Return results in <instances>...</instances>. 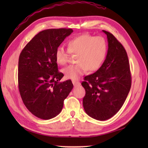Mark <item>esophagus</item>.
Listing matches in <instances>:
<instances>
[{"mask_svg": "<svg viewBox=\"0 0 148 148\" xmlns=\"http://www.w3.org/2000/svg\"><path fill=\"white\" fill-rule=\"evenodd\" d=\"M72 83H73L74 86L80 85V83L79 82V81H74V80H73V81H72Z\"/></svg>", "mask_w": 148, "mask_h": 148, "instance_id": "34e87169", "label": "esophagus"}]
</instances>
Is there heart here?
<instances>
[{
	"instance_id": "1",
	"label": "heart",
	"mask_w": 148,
	"mask_h": 148,
	"mask_svg": "<svg viewBox=\"0 0 148 148\" xmlns=\"http://www.w3.org/2000/svg\"><path fill=\"white\" fill-rule=\"evenodd\" d=\"M67 50L58 47L55 51L56 62L60 65L68 63L71 55H76L77 64L63 69L65 77L77 79L88 70L95 71L101 67L108 53V43L102 37L83 34L69 40Z\"/></svg>"
}]
</instances>
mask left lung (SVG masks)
I'll use <instances>...</instances> for the list:
<instances>
[{
	"mask_svg": "<svg viewBox=\"0 0 148 148\" xmlns=\"http://www.w3.org/2000/svg\"><path fill=\"white\" fill-rule=\"evenodd\" d=\"M108 37L105 61L95 73L84 78L86 94L83 105L86 114L97 120L112 117L121 109L130 92L132 77L126 50L111 33Z\"/></svg>",
	"mask_w": 148,
	"mask_h": 148,
	"instance_id": "1",
	"label": "left lung"
}]
</instances>
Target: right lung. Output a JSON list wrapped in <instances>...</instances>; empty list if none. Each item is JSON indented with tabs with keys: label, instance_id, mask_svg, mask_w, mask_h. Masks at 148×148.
I'll return each mask as SVG.
<instances>
[{
	"label": "right lung",
	"instance_id": "1",
	"mask_svg": "<svg viewBox=\"0 0 148 148\" xmlns=\"http://www.w3.org/2000/svg\"><path fill=\"white\" fill-rule=\"evenodd\" d=\"M71 29L42 30L22 50L18 61V88L27 109L42 119L57 116L64 101L73 88L71 80L59 81L64 76L58 69L55 51Z\"/></svg>",
	"mask_w": 148,
	"mask_h": 148
}]
</instances>
